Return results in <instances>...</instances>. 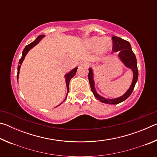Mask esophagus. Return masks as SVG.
<instances>
[{
	"instance_id": "34e87169",
	"label": "esophagus",
	"mask_w": 157,
	"mask_h": 157,
	"mask_svg": "<svg viewBox=\"0 0 157 157\" xmlns=\"http://www.w3.org/2000/svg\"><path fill=\"white\" fill-rule=\"evenodd\" d=\"M84 65H87V63H84Z\"/></svg>"
}]
</instances>
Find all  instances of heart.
<instances>
[{
    "label": "heart",
    "mask_w": 157,
    "mask_h": 157,
    "mask_svg": "<svg viewBox=\"0 0 157 157\" xmlns=\"http://www.w3.org/2000/svg\"><path fill=\"white\" fill-rule=\"evenodd\" d=\"M100 41H101L100 38H99V37L95 36V37H93V38L90 39L89 43L93 46H97L98 45L100 44ZM111 43L108 39H104L100 44L101 49L103 50L109 49L111 47Z\"/></svg>",
    "instance_id": "1"
}]
</instances>
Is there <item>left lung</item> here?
Segmentation results:
<instances>
[{
    "mask_svg": "<svg viewBox=\"0 0 157 157\" xmlns=\"http://www.w3.org/2000/svg\"><path fill=\"white\" fill-rule=\"evenodd\" d=\"M113 40V51L114 52H119V57L122 60V62L124 63L127 67L131 68L133 71V81L131 84V86L129 89L127 90V91L121 97L116 98V99H106V98H103L97 94L95 91V87H94V78H93V71L91 68L89 69V84L91 86V91L94 94V96L97 98L98 100L100 102L107 103V104L111 105H116L118 103H121L125 100L127 98L129 97V95L132 94L133 90L134 89L135 85L137 82L138 76H139V71H138L137 68V62L136 58L135 56L134 53L133 52L131 45L128 41L124 39L120 38V37L113 36H112Z\"/></svg>",
    "mask_w": 157,
    "mask_h": 157,
    "instance_id": "1",
    "label": "left lung"
}]
</instances>
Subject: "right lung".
Masks as SVG:
<instances>
[{
    "label": "right lung",
    "instance_id": "obj_1",
    "mask_svg": "<svg viewBox=\"0 0 157 157\" xmlns=\"http://www.w3.org/2000/svg\"><path fill=\"white\" fill-rule=\"evenodd\" d=\"M44 37V35H40V36H39L38 37H37V38L35 39V41H34L33 42H32L31 44H28V46H25V48H24V50H23V53H22V57H21V58L20 59V60H19V63L20 64H21V63H22V62H23V59H24V58H25V55H27V53H28V52L29 51V50H30L31 48H33L34 46H36V45L39 43V41H40L42 39H43ZM20 67H21V66L20 65H18V72H17V79H18V73H19V70H20ZM77 69H78V68H74L73 70H72L71 71V72H69L68 73H67L66 74V75H65V78H66V86H67V89H68V93H67V95H68V91H69V82H70V80L71 79V78H73V76L75 75V73H76V72H77ZM66 98H67V96H66Z\"/></svg>",
    "mask_w": 157,
    "mask_h": 157
}]
</instances>
